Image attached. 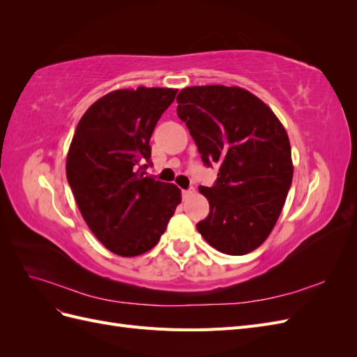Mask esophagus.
I'll use <instances>...</instances> for the list:
<instances>
[{
	"instance_id": "1",
	"label": "esophagus",
	"mask_w": 357,
	"mask_h": 357,
	"mask_svg": "<svg viewBox=\"0 0 357 357\" xmlns=\"http://www.w3.org/2000/svg\"><path fill=\"white\" fill-rule=\"evenodd\" d=\"M190 193H193V188H190V189H188V190L183 189V190H181V197H183V198H188V197L190 195Z\"/></svg>"
}]
</instances>
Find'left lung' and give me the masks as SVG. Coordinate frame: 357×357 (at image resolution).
Listing matches in <instances>:
<instances>
[{"label": "left lung", "mask_w": 357, "mask_h": 357, "mask_svg": "<svg viewBox=\"0 0 357 357\" xmlns=\"http://www.w3.org/2000/svg\"><path fill=\"white\" fill-rule=\"evenodd\" d=\"M177 104L204 165H219L214 185L199 186L210 213L197 229L225 255L253 252L271 234L294 177L286 129L264 101L235 86H192Z\"/></svg>", "instance_id": "obj_1"}]
</instances>
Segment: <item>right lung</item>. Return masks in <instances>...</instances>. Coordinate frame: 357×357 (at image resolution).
<instances>
[{"instance_id": "1", "label": "right lung", "mask_w": 357, "mask_h": 357, "mask_svg": "<svg viewBox=\"0 0 357 357\" xmlns=\"http://www.w3.org/2000/svg\"><path fill=\"white\" fill-rule=\"evenodd\" d=\"M177 89H121L83 114L67 156V180L92 234L110 252L131 257L153 248L176 207L177 186L146 176L150 137Z\"/></svg>"}]
</instances>
